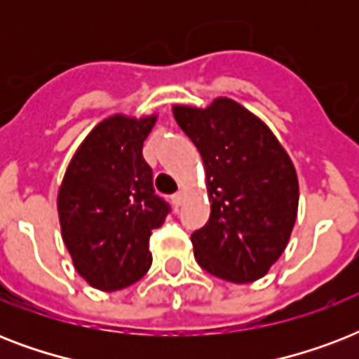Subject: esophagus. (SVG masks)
Returning a JSON list of instances; mask_svg holds the SVG:
<instances>
[{"label":"esophagus","instance_id":"obj_1","mask_svg":"<svg viewBox=\"0 0 359 359\" xmlns=\"http://www.w3.org/2000/svg\"><path fill=\"white\" fill-rule=\"evenodd\" d=\"M184 197H186V191L184 190L177 191V194H175V196H173V203H175V205H177V207H180V205L184 203Z\"/></svg>","mask_w":359,"mask_h":359}]
</instances>
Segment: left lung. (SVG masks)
I'll list each match as a JSON object with an SVG mask.
<instances>
[{
    "mask_svg": "<svg viewBox=\"0 0 359 359\" xmlns=\"http://www.w3.org/2000/svg\"><path fill=\"white\" fill-rule=\"evenodd\" d=\"M175 121L201 154L210 218L191 233L203 270L231 283L262 278L289 242L298 179L289 154L255 115L231 98L175 106Z\"/></svg>",
    "mask_w": 359,
    "mask_h": 359,
    "instance_id": "8db88e82",
    "label": "left lung"
}]
</instances>
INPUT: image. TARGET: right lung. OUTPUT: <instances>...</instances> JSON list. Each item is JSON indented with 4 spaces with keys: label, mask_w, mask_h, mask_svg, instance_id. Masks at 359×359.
<instances>
[{
    "label": "right lung",
    "mask_w": 359,
    "mask_h": 359,
    "mask_svg": "<svg viewBox=\"0 0 359 359\" xmlns=\"http://www.w3.org/2000/svg\"><path fill=\"white\" fill-rule=\"evenodd\" d=\"M156 115H114L97 124L76 151L57 210L63 242L74 268L100 290L140 281L152 264L149 240L171 212L156 196L143 141Z\"/></svg>",
    "instance_id": "right-lung-1"
}]
</instances>
